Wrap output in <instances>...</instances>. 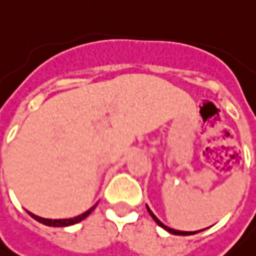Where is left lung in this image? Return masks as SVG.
Here are the masks:
<instances>
[{"mask_svg":"<svg viewBox=\"0 0 256 256\" xmlns=\"http://www.w3.org/2000/svg\"><path fill=\"white\" fill-rule=\"evenodd\" d=\"M146 207H147V211H148V214H150V216H152V218H153L156 222H157V225H160L162 228H164L166 231H168L170 234H174V235H192V234L200 232V231H192V232H191V231H178V230H172V228H170V226L164 225L163 222H162V221H160V220H158V218H157V216L153 214V211H152V210L148 208V206H146Z\"/></svg>","mask_w":256,"mask_h":256,"instance_id":"obj_1","label":"left lung"}]
</instances>
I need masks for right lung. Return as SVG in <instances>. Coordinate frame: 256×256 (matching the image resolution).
I'll use <instances>...</instances> for the list:
<instances>
[{
	"label": "right lung",
	"mask_w": 256,
	"mask_h": 256,
	"mask_svg": "<svg viewBox=\"0 0 256 256\" xmlns=\"http://www.w3.org/2000/svg\"><path fill=\"white\" fill-rule=\"evenodd\" d=\"M96 206H98V204H94L92 208H89L86 212L80 214V216H74V218H65V220H49V218H42V216H35V214H32V212H30V216H31L34 220H36L38 222H40V224H45L48 225V226H69V225L78 224V222H80L82 220H84V218L89 216L93 210L96 208Z\"/></svg>",
	"instance_id": "right-lung-1"
}]
</instances>
